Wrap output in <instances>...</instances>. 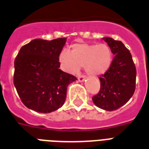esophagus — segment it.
I'll return each instance as SVG.
<instances>
[{
    "instance_id": "34e87169",
    "label": "esophagus",
    "mask_w": 149,
    "mask_h": 149,
    "mask_svg": "<svg viewBox=\"0 0 149 149\" xmlns=\"http://www.w3.org/2000/svg\"><path fill=\"white\" fill-rule=\"evenodd\" d=\"M86 77L85 76H83V75H79L78 76V79L79 82H83V81L85 80Z\"/></svg>"
}]
</instances>
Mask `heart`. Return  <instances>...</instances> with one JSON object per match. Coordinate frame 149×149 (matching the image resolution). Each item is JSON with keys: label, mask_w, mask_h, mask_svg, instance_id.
Wrapping results in <instances>:
<instances>
[{"label": "heart", "mask_w": 149, "mask_h": 149, "mask_svg": "<svg viewBox=\"0 0 149 149\" xmlns=\"http://www.w3.org/2000/svg\"><path fill=\"white\" fill-rule=\"evenodd\" d=\"M59 62L66 72L77 74L80 67L92 76L102 75L108 71L112 62V49L106 43H74L70 52L63 49Z\"/></svg>", "instance_id": "obj_1"}]
</instances>
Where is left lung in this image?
Returning a JSON list of instances; mask_svg holds the SVG:
<instances>
[{"instance_id": "1", "label": "left lung", "mask_w": 149, "mask_h": 149, "mask_svg": "<svg viewBox=\"0 0 149 149\" xmlns=\"http://www.w3.org/2000/svg\"><path fill=\"white\" fill-rule=\"evenodd\" d=\"M103 40L115 56L108 71L99 77L100 90L93 97V101L99 108L113 111L125 105L133 95L136 68L132 54L121 41L110 37Z\"/></svg>"}]
</instances>
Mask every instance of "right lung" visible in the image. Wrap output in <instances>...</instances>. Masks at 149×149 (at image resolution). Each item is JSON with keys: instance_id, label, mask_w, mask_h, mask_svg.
Returning <instances> with one entry per match:
<instances>
[{"instance_id": "obj_1", "label": "right lung", "mask_w": 149, "mask_h": 149, "mask_svg": "<svg viewBox=\"0 0 149 149\" xmlns=\"http://www.w3.org/2000/svg\"><path fill=\"white\" fill-rule=\"evenodd\" d=\"M66 40L35 39L20 48L14 60V84L27 108L49 113L63 105L67 86L77 79L59 69Z\"/></svg>"}]
</instances>
